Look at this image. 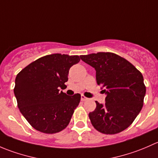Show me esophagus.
<instances>
[{
	"instance_id": "34e87169",
	"label": "esophagus",
	"mask_w": 158,
	"mask_h": 158,
	"mask_svg": "<svg viewBox=\"0 0 158 158\" xmlns=\"http://www.w3.org/2000/svg\"><path fill=\"white\" fill-rule=\"evenodd\" d=\"M87 99H88V98H86L85 96H84L83 95H81V100H82V101H85V100H87Z\"/></svg>"
}]
</instances>
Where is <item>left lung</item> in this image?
<instances>
[{
  "label": "left lung",
  "mask_w": 158,
  "mask_h": 158,
  "mask_svg": "<svg viewBox=\"0 0 158 158\" xmlns=\"http://www.w3.org/2000/svg\"><path fill=\"white\" fill-rule=\"evenodd\" d=\"M95 70L98 85L106 95V103L96 102L89 114L92 125L106 135L128 128L141 111L146 93L142 74L128 60L112 52L80 56Z\"/></svg>",
  "instance_id": "left-lung-1"
}]
</instances>
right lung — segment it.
Instances as JSON below:
<instances>
[{
    "instance_id": "right-lung-1",
    "label": "right lung",
    "mask_w": 158,
    "mask_h": 158,
    "mask_svg": "<svg viewBox=\"0 0 158 158\" xmlns=\"http://www.w3.org/2000/svg\"><path fill=\"white\" fill-rule=\"evenodd\" d=\"M79 56L54 53L33 62L17 75L14 92L17 106L33 128L47 134L61 131L69 125L80 94L60 91L68 81L69 69Z\"/></svg>"
}]
</instances>
